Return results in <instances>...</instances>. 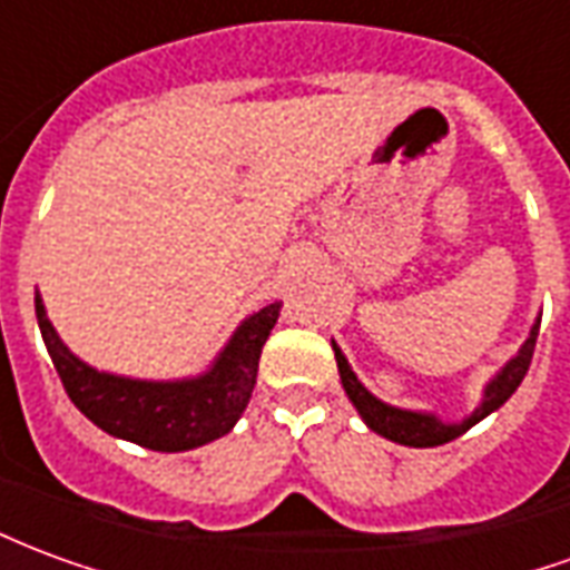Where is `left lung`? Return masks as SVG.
I'll return each instance as SVG.
<instances>
[{"label":"left lung","mask_w":570,"mask_h":570,"mask_svg":"<svg viewBox=\"0 0 570 570\" xmlns=\"http://www.w3.org/2000/svg\"><path fill=\"white\" fill-rule=\"evenodd\" d=\"M538 330L540 317L531 326V333L522 342V347L515 351V357H510L503 363V370L485 384L482 391V403H479L464 421H442L440 415L433 412H412V409H396L391 403H382L379 396H372L363 382H360L351 363L342 354V347L333 342L335 363H338V375H342V387H345L347 400L354 403V409L360 412V419L366 421V428L375 430L379 436L391 442H400V445H412V449H433V445H442V442L458 440L461 433L479 424V421L491 415L494 409H501L510 396L515 394V387L525 379L528 366H531V357H534V345H538Z\"/></svg>","instance_id":"1"}]
</instances>
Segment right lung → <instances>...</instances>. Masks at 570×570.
I'll return each mask as SVG.
<instances>
[{"label": "right lung", "instance_id": "obj_1", "mask_svg": "<svg viewBox=\"0 0 570 570\" xmlns=\"http://www.w3.org/2000/svg\"><path fill=\"white\" fill-rule=\"evenodd\" d=\"M277 314L281 302L253 311L207 372L176 382H146L94 370L76 357L51 326L42 296L36 293V321L69 400L109 436L137 442L151 452H188L235 428L256 387L262 347Z\"/></svg>", "mask_w": 570, "mask_h": 570}]
</instances>
